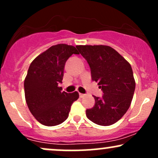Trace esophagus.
<instances>
[{
  "mask_svg": "<svg viewBox=\"0 0 158 158\" xmlns=\"http://www.w3.org/2000/svg\"><path fill=\"white\" fill-rule=\"evenodd\" d=\"M85 96V94H81V93H79V97L80 98H82V97H84Z\"/></svg>",
  "mask_w": 158,
  "mask_h": 158,
  "instance_id": "34e87169",
  "label": "esophagus"
}]
</instances>
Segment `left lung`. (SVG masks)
I'll list each match as a JSON object with an SVG mask.
<instances>
[{
	"mask_svg": "<svg viewBox=\"0 0 158 158\" xmlns=\"http://www.w3.org/2000/svg\"><path fill=\"white\" fill-rule=\"evenodd\" d=\"M79 52L89 64L91 79L102 90L94 96L95 104L86 110L90 121L107 126L117 123L129 108L135 90L131 64L118 52L106 45H79Z\"/></svg>",
	"mask_w": 158,
	"mask_h": 158,
	"instance_id": "1",
	"label": "left lung"
}]
</instances>
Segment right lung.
<instances>
[{
  "instance_id": "obj_1",
  "label": "right lung",
  "mask_w": 158,
  "mask_h": 158,
  "mask_svg": "<svg viewBox=\"0 0 158 158\" xmlns=\"http://www.w3.org/2000/svg\"><path fill=\"white\" fill-rule=\"evenodd\" d=\"M79 54L71 45L50 47L32 61L24 80L25 99L29 109L40 123L47 126L61 124L68 117L70 107L79 98L77 91H61L65 63Z\"/></svg>"
}]
</instances>
